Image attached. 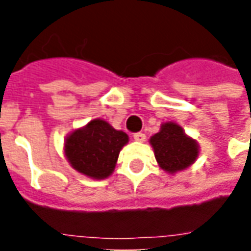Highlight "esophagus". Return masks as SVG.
Here are the masks:
<instances>
[{
    "label": "esophagus",
    "instance_id": "1",
    "mask_svg": "<svg viewBox=\"0 0 251 251\" xmlns=\"http://www.w3.org/2000/svg\"><path fill=\"white\" fill-rule=\"evenodd\" d=\"M133 138L138 142H144L147 140V136H145L144 133H134V134H133Z\"/></svg>",
    "mask_w": 251,
    "mask_h": 251
}]
</instances>
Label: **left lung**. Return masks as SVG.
<instances>
[{"label": "left lung", "instance_id": "8db88e82", "mask_svg": "<svg viewBox=\"0 0 251 251\" xmlns=\"http://www.w3.org/2000/svg\"><path fill=\"white\" fill-rule=\"evenodd\" d=\"M149 142L158 167L169 175L189 168L200 152L198 141L187 136L184 129L172 121L161 124L160 131L153 134Z\"/></svg>", "mask_w": 251, "mask_h": 251}]
</instances>
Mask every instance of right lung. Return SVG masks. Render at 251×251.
I'll return each mask as SVG.
<instances>
[{
    "instance_id": "add662e5",
    "label": "right lung",
    "mask_w": 251,
    "mask_h": 251,
    "mask_svg": "<svg viewBox=\"0 0 251 251\" xmlns=\"http://www.w3.org/2000/svg\"><path fill=\"white\" fill-rule=\"evenodd\" d=\"M127 142L125 131L95 118L66 137L64 156L76 172L90 179L103 180L114 172L121 149Z\"/></svg>"
}]
</instances>
